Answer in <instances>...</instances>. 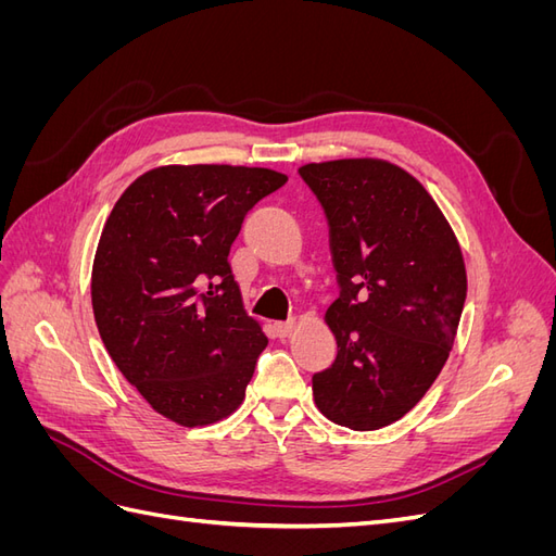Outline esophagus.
Segmentation results:
<instances>
[{
  "label": "esophagus",
  "instance_id": "34e87169",
  "mask_svg": "<svg viewBox=\"0 0 556 556\" xmlns=\"http://www.w3.org/2000/svg\"><path fill=\"white\" fill-rule=\"evenodd\" d=\"M274 331H276L278 339H288V336H292V331H294V323H292V319H290V323H276Z\"/></svg>",
  "mask_w": 556,
  "mask_h": 556
}]
</instances>
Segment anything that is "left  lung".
<instances>
[{"label":"left lung","instance_id":"obj_1","mask_svg":"<svg viewBox=\"0 0 556 556\" xmlns=\"http://www.w3.org/2000/svg\"><path fill=\"white\" fill-rule=\"evenodd\" d=\"M329 223L341 294L325 313L339 355L313 376L331 422H396L439 378L466 301L457 237L433 197L401 166L352 157L299 169Z\"/></svg>","mask_w":556,"mask_h":556}]
</instances>
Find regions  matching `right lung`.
Returning a JSON list of instances; mask_svg holds the SVG:
<instances>
[{"instance_id": "right-lung-1", "label": "right lung", "mask_w": 556, "mask_h": 556, "mask_svg": "<svg viewBox=\"0 0 556 556\" xmlns=\"http://www.w3.org/2000/svg\"><path fill=\"white\" fill-rule=\"evenodd\" d=\"M285 180L260 166H157L106 217L92 264L99 336L150 408L180 427L220 422L245 399L268 339L227 257L245 213Z\"/></svg>"}]
</instances>
